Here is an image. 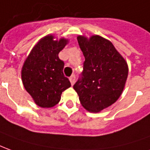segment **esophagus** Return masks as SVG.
Listing matches in <instances>:
<instances>
[{"label":"esophagus","instance_id":"34e87169","mask_svg":"<svg viewBox=\"0 0 150 150\" xmlns=\"http://www.w3.org/2000/svg\"><path fill=\"white\" fill-rule=\"evenodd\" d=\"M69 80H70L71 84L73 85V84H74V82H75V80H76V77H75V75H73V76H71V77H69Z\"/></svg>","mask_w":150,"mask_h":150}]
</instances>
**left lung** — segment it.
Instances as JSON below:
<instances>
[{
  "label": "left lung",
  "instance_id": "1",
  "mask_svg": "<svg viewBox=\"0 0 150 150\" xmlns=\"http://www.w3.org/2000/svg\"><path fill=\"white\" fill-rule=\"evenodd\" d=\"M85 62L81 78L74 84L81 105L99 112L121 96L128 76V65L112 43L99 35L77 36Z\"/></svg>",
  "mask_w": 150,
  "mask_h": 150
}]
</instances>
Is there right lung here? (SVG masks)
Wrapping results in <instances>:
<instances>
[{
    "label": "right lung",
    "instance_id": "1",
    "mask_svg": "<svg viewBox=\"0 0 150 150\" xmlns=\"http://www.w3.org/2000/svg\"><path fill=\"white\" fill-rule=\"evenodd\" d=\"M69 39H56L52 34L40 39L30 51L22 67V81L35 104L42 108H52L59 102L62 92L71 86L63 69L64 63L59 53Z\"/></svg>",
    "mask_w": 150,
    "mask_h": 150
}]
</instances>
